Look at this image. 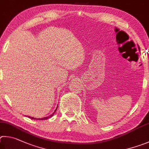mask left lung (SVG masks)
<instances>
[{
	"label": "left lung",
	"mask_w": 149,
	"mask_h": 149,
	"mask_svg": "<svg viewBox=\"0 0 149 149\" xmlns=\"http://www.w3.org/2000/svg\"><path fill=\"white\" fill-rule=\"evenodd\" d=\"M139 49H140V48H139Z\"/></svg>",
	"instance_id": "8db88e82"
}]
</instances>
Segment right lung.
Returning a JSON list of instances; mask_svg holds the SVG:
<instances>
[{"label":"right lung","mask_w":149,"mask_h":149,"mask_svg":"<svg viewBox=\"0 0 149 149\" xmlns=\"http://www.w3.org/2000/svg\"><path fill=\"white\" fill-rule=\"evenodd\" d=\"M57 108H56V110H55V111H54V113H52V114H51V115H49V116H46V117H44V118H34V117H32V116H28V117H29V118H31V119L38 120H47V119H48V118H50L51 117H52V116H54V114H55V112H56V111H57Z\"/></svg>","instance_id":"1"}]
</instances>
